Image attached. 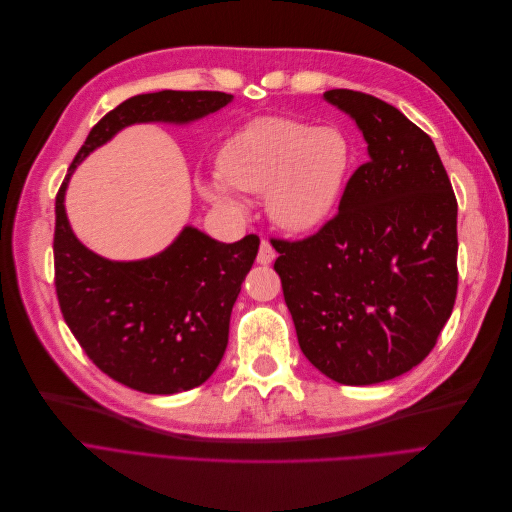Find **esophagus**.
<instances>
[{
	"label": "esophagus",
	"instance_id": "esophagus-1",
	"mask_svg": "<svg viewBox=\"0 0 512 512\" xmlns=\"http://www.w3.org/2000/svg\"><path fill=\"white\" fill-rule=\"evenodd\" d=\"M275 256H277V252H275V248L271 246V241H269V239H262V241H260L258 256H256V262H258V264H271V262L275 260Z\"/></svg>",
	"mask_w": 512,
	"mask_h": 512
}]
</instances>
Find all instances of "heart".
<instances>
[{
	"label": "heart",
	"instance_id": "b5f03b06",
	"mask_svg": "<svg viewBox=\"0 0 512 512\" xmlns=\"http://www.w3.org/2000/svg\"><path fill=\"white\" fill-rule=\"evenodd\" d=\"M354 162L350 137L291 116H262L237 129L218 152V173L198 175L206 200L235 208V191L264 193L273 221L291 233L321 227L342 198Z\"/></svg>",
	"mask_w": 512,
	"mask_h": 512
}]
</instances>
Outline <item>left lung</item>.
Instances as JSON below:
<instances>
[{
	"mask_svg": "<svg viewBox=\"0 0 512 512\" xmlns=\"http://www.w3.org/2000/svg\"><path fill=\"white\" fill-rule=\"evenodd\" d=\"M369 143L337 214L308 237L271 239L304 356L329 379H394L437 344L458 287L456 196L431 137L375 95L331 89Z\"/></svg>",
	"mask_w": 512,
	"mask_h": 512,
	"instance_id": "8db88e82",
	"label": "left lung"
}]
</instances>
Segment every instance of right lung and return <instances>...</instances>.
I'll return each mask as SVG.
<instances>
[{"instance_id":"add662e5","label":"right lung","mask_w":512,"mask_h":512,"mask_svg":"<svg viewBox=\"0 0 512 512\" xmlns=\"http://www.w3.org/2000/svg\"><path fill=\"white\" fill-rule=\"evenodd\" d=\"M233 100L223 91H158L129 97L97 123L56 196L54 283L72 335L97 369L143 394L202 385L229 342V319L258 254V235L221 243L185 227L162 254L112 262L72 233L64 191L75 166L133 123H189Z\"/></svg>"}]
</instances>
